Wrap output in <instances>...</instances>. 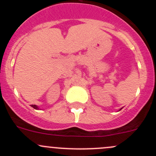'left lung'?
Returning a JSON list of instances; mask_svg holds the SVG:
<instances>
[{
	"label": "left lung",
	"mask_w": 156,
	"mask_h": 156,
	"mask_svg": "<svg viewBox=\"0 0 156 156\" xmlns=\"http://www.w3.org/2000/svg\"><path fill=\"white\" fill-rule=\"evenodd\" d=\"M122 108H120V110H121V109H122Z\"/></svg>",
	"instance_id": "1"
}]
</instances>
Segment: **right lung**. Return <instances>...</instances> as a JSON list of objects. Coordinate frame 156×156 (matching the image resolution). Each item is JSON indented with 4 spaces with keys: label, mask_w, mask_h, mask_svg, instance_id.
I'll return each mask as SVG.
<instances>
[{
    "label": "right lung",
    "mask_w": 156,
    "mask_h": 156,
    "mask_svg": "<svg viewBox=\"0 0 156 156\" xmlns=\"http://www.w3.org/2000/svg\"><path fill=\"white\" fill-rule=\"evenodd\" d=\"M31 107H33L34 108H35V109H39V107L37 106H36V105H31Z\"/></svg>",
    "instance_id": "obj_1"
}]
</instances>
